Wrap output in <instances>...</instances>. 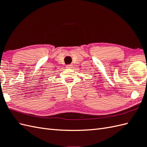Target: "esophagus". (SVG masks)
Instances as JSON below:
<instances>
[{
  "label": "esophagus",
  "mask_w": 147,
  "mask_h": 147,
  "mask_svg": "<svg viewBox=\"0 0 147 147\" xmlns=\"http://www.w3.org/2000/svg\"><path fill=\"white\" fill-rule=\"evenodd\" d=\"M72 67V65H71V64H67V65H66V67L67 68H71Z\"/></svg>",
  "instance_id": "esophagus-1"
}]
</instances>
